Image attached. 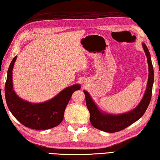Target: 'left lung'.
Here are the masks:
<instances>
[{
    "mask_svg": "<svg viewBox=\"0 0 160 160\" xmlns=\"http://www.w3.org/2000/svg\"><path fill=\"white\" fill-rule=\"evenodd\" d=\"M148 63V80L142 99L138 105L130 112L121 114H111L100 110L92 99L88 91L84 90L85 94L87 107L90 113V122L94 128L107 132H116L131 126L144 114L150 102L154 82V70L152 64L150 53L145 43H142Z\"/></svg>",
    "mask_w": 160,
    "mask_h": 160,
    "instance_id": "left-lung-1",
    "label": "left lung"
}]
</instances>
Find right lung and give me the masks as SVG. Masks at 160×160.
<instances>
[{
  "instance_id": "add662e5",
  "label": "right lung",
  "mask_w": 160,
  "mask_h": 160,
  "mask_svg": "<svg viewBox=\"0 0 160 160\" xmlns=\"http://www.w3.org/2000/svg\"><path fill=\"white\" fill-rule=\"evenodd\" d=\"M15 56L8 70L5 85V100L8 109L15 118L26 127L35 130H47L59 125L63 121L64 112L72 93L80 89V85L67 87L57 95L42 103H32L16 94L12 85V69Z\"/></svg>"
}]
</instances>
